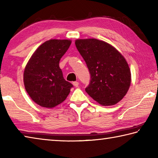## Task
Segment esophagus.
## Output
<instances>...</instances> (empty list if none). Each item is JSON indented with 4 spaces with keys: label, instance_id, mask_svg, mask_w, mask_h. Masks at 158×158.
Here are the masks:
<instances>
[{
    "label": "esophagus",
    "instance_id": "esophagus-1",
    "mask_svg": "<svg viewBox=\"0 0 158 158\" xmlns=\"http://www.w3.org/2000/svg\"><path fill=\"white\" fill-rule=\"evenodd\" d=\"M73 84L75 87H78L79 86V82L78 81H74V82H73Z\"/></svg>",
    "mask_w": 158,
    "mask_h": 158
}]
</instances>
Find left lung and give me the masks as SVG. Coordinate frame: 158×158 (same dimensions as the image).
Returning a JSON list of instances; mask_svg holds the SVG:
<instances>
[{
    "label": "left lung",
    "instance_id": "left-lung-1",
    "mask_svg": "<svg viewBox=\"0 0 158 158\" xmlns=\"http://www.w3.org/2000/svg\"><path fill=\"white\" fill-rule=\"evenodd\" d=\"M75 45L90 74L85 92L101 105H116L131 84L130 69L123 56L110 44L95 38L77 39Z\"/></svg>",
    "mask_w": 158,
    "mask_h": 158
}]
</instances>
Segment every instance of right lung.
Here are the masks:
<instances>
[{
    "instance_id": "right-lung-1",
    "label": "right lung",
    "mask_w": 158,
    "mask_h": 158,
    "mask_svg": "<svg viewBox=\"0 0 158 158\" xmlns=\"http://www.w3.org/2000/svg\"><path fill=\"white\" fill-rule=\"evenodd\" d=\"M71 43L70 40H49L37 48L28 61L23 72V84L37 105L52 109L62 103L69 95L73 85L63 78L59 62Z\"/></svg>"
}]
</instances>
